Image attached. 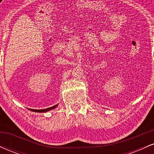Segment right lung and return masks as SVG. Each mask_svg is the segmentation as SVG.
I'll list each match as a JSON object with an SVG mask.
<instances>
[{"instance_id": "add662e5", "label": "right lung", "mask_w": 154, "mask_h": 154, "mask_svg": "<svg viewBox=\"0 0 154 154\" xmlns=\"http://www.w3.org/2000/svg\"><path fill=\"white\" fill-rule=\"evenodd\" d=\"M57 106V105L54 106H52V107H50V108H48V109H40V110H38V109H30L32 111H35V112H40V113H43V112H46V111H48L50 110H52V109H54Z\"/></svg>"}]
</instances>
